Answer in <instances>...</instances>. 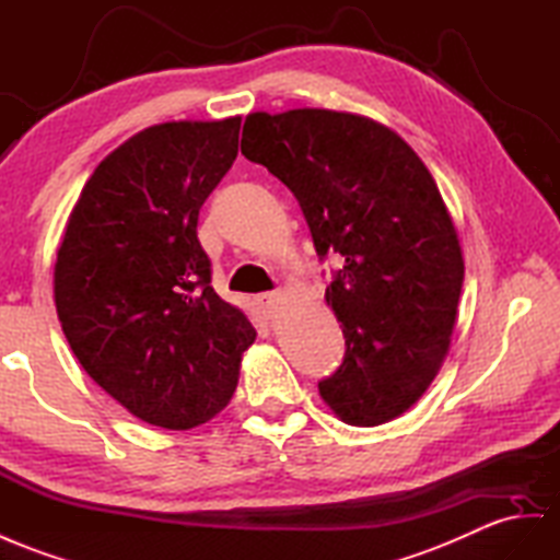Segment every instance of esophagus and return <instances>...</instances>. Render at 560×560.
Masks as SVG:
<instances>
[{
  "mask_svg": "<svg viewBox=\"0 0 560 560\" xmlns=\"http://www.w3.org/2000/svg\"><path fill=\"white\" fill-rule=\"evenodd\" d=\"M257 307L262 310L265 317H275L279 307V293H262L257 295Z\"/></svg>",
  "mask_w": 560,
  "mask_h": 560,
  "instance_id": "1",
  "label": "esophagus"
}]
</instances>
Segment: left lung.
I'll use <instances>...</instances> for the list:
<instances>
[{
  "label": "left lung",
  "mask_w": 560,
  "mask_h": 560,
  "mask_svg": "<svg viewBox=\"0 0 560 560\" xmlns=\"http://www.w3.org/2000/svg\"><path fill=\"white\" fill-rule=\"evenodd\" d=\"M241 153L293 191L319 260H342L326 303L346 357L319 381L324 402L352 425L397 419L435 378L464 285L433 175L388 127L326 108L250 113Z\"/></svg>",
  "instance_id": "1"
}]
</instances>
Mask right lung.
<instances>
[{"label": "right lung", "instance_id": "add662e5", "mask_svg": "<svg viewBox=\"0 0 560 560\" xmlns=\"http://www.w3.org/2000/svg\"><path fill=\"white\" fill-rule=\"evenodd\" d=\"M241 118L163 122L104 158L70 212L56 312L82 369L137 419L170 430L232 399L246 314L212 289L198 212L234 165Z\"/></svg>", "mask_w": 560, "mask_h": 560}]
</instances>
